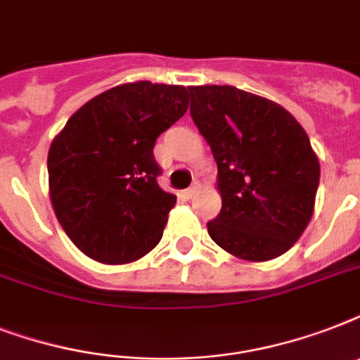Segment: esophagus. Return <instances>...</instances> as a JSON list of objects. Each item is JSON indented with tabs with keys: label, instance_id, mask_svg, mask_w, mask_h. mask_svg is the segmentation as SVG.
Segmentation results:
<instances>
[{
	"label": "esophagus",
	"instance_id": "obj_1",
	"mask_svg": "<svg viewBox=\"0 0 360 360\" xmlns=\"http://www.w3.org/2000/svg\"><path fill=\"white\" fill-rule=\"evenodd\" d=\"M198 188H200V185H198V183H194L191 188H186V191L181 192V196L185 198V200H191V198H194L198 194Z\"/></svg>",
	"mask_w": 360,
	"mask_h": 360
}]
</instances>
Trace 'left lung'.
<instances>
[{"label": "left lung", "instance_id": "left-lung-1", "mask_svg": "<svg viewBox=\"0 0 360 360\" xmlns=\"http://www.w3.org/2000/svg\"><path fill=\"white\" fill-rule=\"evenodd\" d=\"M191 117L219 166L222 209L211 239L233 256L267 262L293 246L314 213L319 162L280 104L233 86H196Z\"/></svg>", "mask_w": 360, "mask_h": 360}]
</instances>
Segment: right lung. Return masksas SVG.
I'll use <instances>...</instances> for the list:
<instances>
[{"label":"right lung","mask_w":360,"mask_h":360,"mask_svg":"<svg viewBox=\"0 0 360 360\" xmlns=\"http://www.w3.org/2000/svg\"><path fill=\"white\" fill-rule=\"evenodd\" d=\"M186 108L183 86L123 84L84 104L53 138L52 207L86 256L120 265L158 245L175 196L158 186L153 147Z\"/></svg>","instance_id":"right-lung-1"}]
</instances>
